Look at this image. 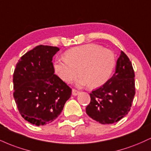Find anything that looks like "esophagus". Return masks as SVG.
Masks as SVG:
<instances>
[{"instance_id":"1","label":"esophagus","mask_w":151,"mask_h":151,"mask_svg":"<svg viewBox=\"0 0 151 151\" xmlns=\"http://www.w3.org/2000/svg\"><path fill=\"white\" fill-rule=\"evenodd\" d=\"M79 93V91L76 89H72V95L73 96H77Z\"/></svg>"}]
</instances>
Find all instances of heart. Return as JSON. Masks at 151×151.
Returning <instances> with one entry per match:
<instances>
[{
	"mask_svg": "<svg viewBox=\"0 0 151 151\" xmlns=\"http://www.w3.org/2000/svg\"><path fill=\"white\" fill-rule=\"evenodd\" d=\"M115 65V55L111 50L88 43L69 49L65 52V58H56L53 69L65 82H72L79 72L81 77L77 80L78 86L88 85L90 88H96L108 81Z\"/></svg>",
	"mask_w": 151,
	"mask_h": 151,
	"instance_id": "heart-1",
	"label": "heart"
}]
</instances>
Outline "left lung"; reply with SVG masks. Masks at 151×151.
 <instances>
[{
  "mask_svg": "<svg viewBox=\"0 0 151 151\" xmlns=\"http://www.w3.org/2000/svg\"><path fill=\"white\" fill-rule=\"evenodd\" d=\"M134 77L132 63L122 50L112 77L90 93L87 115L103 124L117 122L127 115L135 95Z\"/></svg>",
  "mask_w": 151,
  "mask_h": 151,
  "instance_id": "1",
  "label": "left lung"
}]
</instances>
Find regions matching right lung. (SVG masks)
<instances>
[{"instance_id":"right-lung-1","label":"right lung","mask_w":151,"mask_h":151,"mask_svg":"<svg viewBox=\"0 0 151 151\" xmlns=\"http://www.w3.org/2000/svg\"><path fill=\"white\" fill-rule=\"evenodd\" d=\"M58 47L40 45L22 56L13 73V96L19 113L36 126L49 124L61 113L72 89L54 74Z\"/></svg>"}]
</instances>
